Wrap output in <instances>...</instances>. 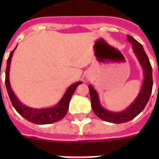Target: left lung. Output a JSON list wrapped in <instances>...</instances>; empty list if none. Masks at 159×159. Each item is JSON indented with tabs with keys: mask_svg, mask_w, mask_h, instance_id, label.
Listing matches in <instances>:
<instances>
[{
	"mask_svg": "<svg viewBox=\"0 0 159 159\" xmlns=\"http://www.w3.org/2000/svg\"><path fill=\"white\" fill-rule=\"evenodd\" d=\"M127 39L132 44V48L135 56L143 72V81L140 92L139 93L134 101L127 108L120 112H113L103 108L100 102V98L97 91L90 84L88 86L90 91V98L92 102V110L96 116H97L102 120L107 121L110 123L120 124L125 123L133 120L138 116L141 111H143L144 107L148 103L151 96L153 88V74L149 59L145 53L143 46L132 36L127 35Z\"/></svg>",
	"mask_w": 159,
	"mask_h": 159,
	"instance_id": "8db88e82",
	"label": "left lung"
}]
</instances>
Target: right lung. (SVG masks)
<instances>
[{"label": "right lung", "mask_w": 159, "mask_h": 159, "mask_svg": "<svg viewBox=\"0 0 159 159\" xmlns=\"http://www.w3.org/2000/svg\"><path fill=\"white\" fill-rule=\"evenodd\" d=\"M16 48V47L15 48V49ZM15 49L10 53V56L7 59V62H6V90H7L9 97L11 99V102L12 103V106H14V108L16 109V111L25 120L34 124H37V125H48V124L54 123V122H57V121L62 120L67 114L68 106H69L70 100L72 98V94L74 93L77 86L82 84V82H75L67 87V89L66 90V92L61 98V100L53 107L37 109L31 108V107H29L25 105L22 104L11 89L10 78H9L11 58H12V55H13Z\"/></svg>", "instance_id": "obj_1"}]
</instances>
